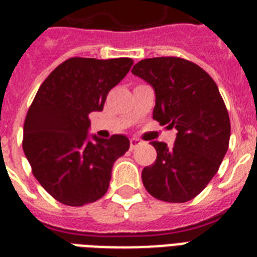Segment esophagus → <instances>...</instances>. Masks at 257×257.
I'll use <instances>...</instances> for the list:
<instances>
[{"instance_id": "esophagus-1", "label": "esophagus", "mask_w": 257, "mask_h": 257, "mask_svg": "<svg viewBox=\"0 0 257 257\" xmlns=\"http://www.w3.org/2000/svg\"><path fill=\"white\" fill-rule=\"evenodd\" d=\"M140 144H141L140 139H136V137H132V139H131V149H135Z\"/></svg>"}]
</instances>
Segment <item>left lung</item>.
<instances>
[{
    "mask_svg": "<svg viewBox=\"0 0 257 257\" xmlns=\"http://www.w3.org/2000/svg\"><path fill=\"white\" fill-rule=\"evenodd\" d=\"M132 73L155 90L153 118L177 131L172 147L151 143L157 157L143 169V184L159 200L189 201L207 187L228 151L231 122L219 88L205 70L184 58H145Z\"/></svg>",
    "mask_w": 257,
    "mask_h": 257,
    "instance_id": "left-lung-1",
    "label": "left lung"
}]
</instances>
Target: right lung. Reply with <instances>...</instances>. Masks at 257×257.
Wrapping results in <instances>:
<instances>
[{
  "mask_svg": "<svg viewBox=\"0 0 257 257\" xmlns=\"http://www.w3.org/2000/svg\"><path fill=\"white\" fill-rule=\"evenodd\" d=\"M133 65L131 58H69L38 89L24 125L22 148L34 177L52 197L81 207L106 193L114 161L129 139L89 135V114L101 112L109 90Z\"/></svg>",
  "mask_w": 257,
  "mask_h": 257,
  "instance_id": "1",
  "label": "right lung"
}]
</instances>
